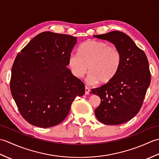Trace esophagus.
Instances as JSON below:
<instances>
[{"instance_id": "1", "label": "esophagus", "mask_w": 159, "mask_h": 159, "mask_svg": "<svg viewBox=\"0 0 159 159\" xmlns=\"http://www.w3.org/2000/svg\"><path fill=\"white\" fill-rule=\"evenodd\" d=\"M89 92H90V89L89 87H85V94H89Z\"/></svg>"}]
</instances>
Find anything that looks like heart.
<instances>
[{"mask_svg": "<svg viewBox=\"0 0 159 159\" xmlns=\"http://www.w3.org/2000/svg\"><path fill=\"white\" fill-rule=\"evenodd\" d=\"M121 53L117 48L104 42L89 39L79 48V55L69 57L68 66L76 78H82L89 70L87 81L89 84H106L116 76L121 64Z\"/></svg>", "mask_w": 159, "mask_h": 159, "instance_id": "1", "label": "heart"}]
</instances>
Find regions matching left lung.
Returning <instances> with one entry per match:
<instances>
[{
	"instance_id": "1",
	"label": "left lung",
	"mask_w": 159,
	"mask_h": 159,
	"mask_svg": "<svg viewBox=\"0 0 159 159\" xmlns=\"http://www.w3.org/2000/svg\"><path fill=\"white\" fill-rule=\"evenodd\" d=\"M93 37L113 43L121 53L120 68L113 79L90 93L101 100L95 110L100 122L119 125L129 121L139 112L151 81L146 54L129 36L115 31Z\"/></svg>"
}]
</instances>
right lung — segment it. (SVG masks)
Masks as SVG:
<instances>
[{
	"mask_svg": "<svg viewBox=\"0 0 159 159\" xmlns=\"http://www.w3.org/2000/svg\"><path fill=\"white\" fill-rule=\"evenodd\" d=\"M77 38L50 31L39 33L18 54L10 89L20 114L33 126L49 128L68 115L84 83L67 66Z\"/></svg>",
	"mask_w": 159,
	"mask_h": 159,
	"instance_id": "right-lung-1",
	"label": "right lung"
}]
</instances>
